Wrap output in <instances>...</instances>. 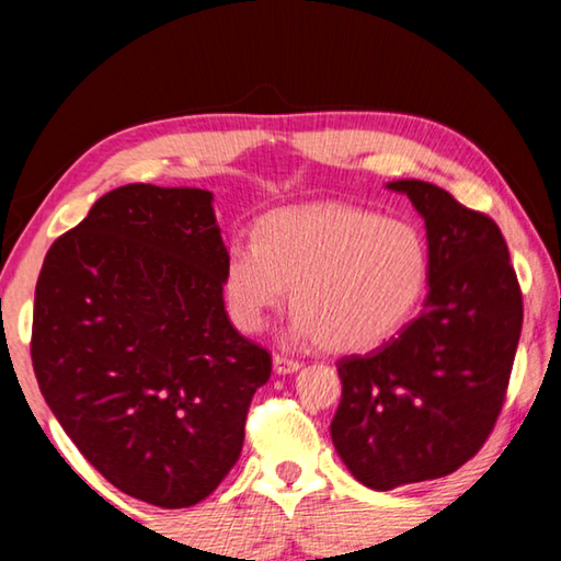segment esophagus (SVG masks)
I'll return each mask as SVG.
<instances>
[{
	"label": "esophagus",
	"mask_w": 561,
	"mask_h": 561,
	"mask_svg": "<svg viewBox=\"0 0 561 561\" xmlns=\"http://www.w3.org/2000/svg\"><path fill=\"white\" fill-rule=\"evenodd\" d=\"M272 360H274V371H277V374H294L301 366L299 358H291V356H284V354H274Z\"/></svg>",
	"instance_id": "esophagus-1"
}]
</instances>
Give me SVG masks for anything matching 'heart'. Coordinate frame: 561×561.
Here are the masks:
<instances>
[{
	"mask_svg": "<svg viewBox=\"0 0 561 561\" xmlns=\"http://www.w3.org/2000/svg\"><path fill=\"white\" fill-rule=\"evenodd\" d=\"M428 282L415 227L344 205L289 207L262 217L254 242L227 250L222 291L237 327L254 334L291 287V331L329 351L381 344L411 317Z\"/></svg>",
	"mask_w": 561,
	"mask_h": 561,
	"instance_id": "1",
	"label": "heart"
}]
</instances>
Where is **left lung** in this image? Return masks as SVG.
Here are the masks:
<instances>
[{
  "instance_id": "obj_1",
  "label": "left lung",
  "mask_w": 561,
  "mask_h": 561,
  "mask_svg": "<svg viewBox=\"0 0 561 561\" xmlns=\"http://www.w3.org/2000/svg\"><path fill=\"white\" fill-rule=\"evenodd\" d=\"M388 187L425 220L428 297L398 336L336 364L344 388L331 440L371 490L443 478L485 445L522 331V291L497 222L423 180Z\"/></svg>"
}]
</instances>
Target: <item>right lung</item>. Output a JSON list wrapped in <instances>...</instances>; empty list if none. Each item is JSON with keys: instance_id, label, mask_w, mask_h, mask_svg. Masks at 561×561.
Returning a JSON list of instances; mask_svg holds the SVG:
<instances>
[{"instance_id": "add662e5", "label": "right lung", "mask_w": 561, "mask_h": 561, "mask_svg": "<svg viewBox=\"0 0 561 561\" xmlns=\"http://www.w3.org/2000/svg\"><path fill=\"white\" fill-rule=\"evenodd\" d=\"M213 193L133 183L46 252L32 364L44 401L111 485L178 510L242 453L272 356L225 311Z\"/></svg>"}]
</instances>
